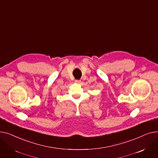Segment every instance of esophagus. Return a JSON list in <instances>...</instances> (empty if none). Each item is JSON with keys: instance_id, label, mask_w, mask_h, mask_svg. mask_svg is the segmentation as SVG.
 <instances>
[{"instance_id": "esophagus-1", "label": "esophagus", "mask_w": 158, "mask_h": 158, "mask_svg": "<svg viewBox=\"0 0 158 158\" xmlns=\"http://www.w3.org/2000/svg\"><path fill=\"white\" fill-rule=\"evenodd\" d=\"M75 81L76 83H80L81 82V80H77H77H75Z\"/></svg>"}]
</instances>
